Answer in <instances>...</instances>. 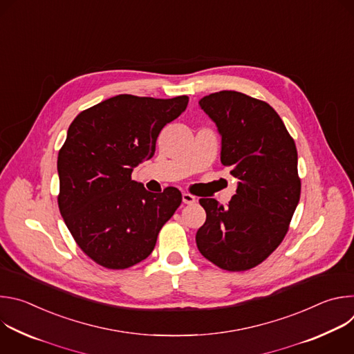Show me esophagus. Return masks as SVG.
Here are the masks:
<instances>
[{
	"mask_svg": "<svg viewBox=\"0 0 354 354\" xmlns=\"http://www.w3.org/2000/svg\"><path fill=\"white\" fill-rule=\"evenodd\" d=\"M182 200H183L185 205H193V203H196V197L192 196V194H189V193H183V194H182Z\"/></svg>",
	"mask_w": 354,
	"mask_h": 354,
	"instance_id": "obj_1",
	"label": "esophagus"
}]
</instances>
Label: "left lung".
Returning <instances> with one entry per match:
<instances>
[{
  "label": "left lung",
  "instance_id": "8db88e82",
  "mask_svg": "<svg viewBox=\"0 0 354 354\" xmlns=\"http://www.w3.org/2000/svg\"><path fill=\"white\" fill-rule=\"evenodd\" d=\"M221 136V164L239 182L227 207L200 198L206 223L196 234L200 254L218 268L242 272L280 245L299 201L297 148L283 120L263 100L220 91L198 100Z\"/></svg>",
  "mask_w": 354,
  "mask_h": 354
}]
</instances>
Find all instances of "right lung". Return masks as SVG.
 Instances as JSON below:
<instances>
[{
    "mask_svg": "<svg viewBox=\"0 0 354 354\" xmlns=\"http://www.w3.org/2000/svg\"><path fill=\"white\" fill-rule=\"evenodd\" d=\"M187 102L185 95H118L70 124L57 158L59 209L77 245L97 265L126 269L144 261L180 206L176 187L151 193L131 180V172L153 158L161 130Z\"/></svg>",
    "mask_w": 354,
    "mask_h": 354,
    "instance_id": "obj_1",
    "label": "right lung"
}]
</instances>
